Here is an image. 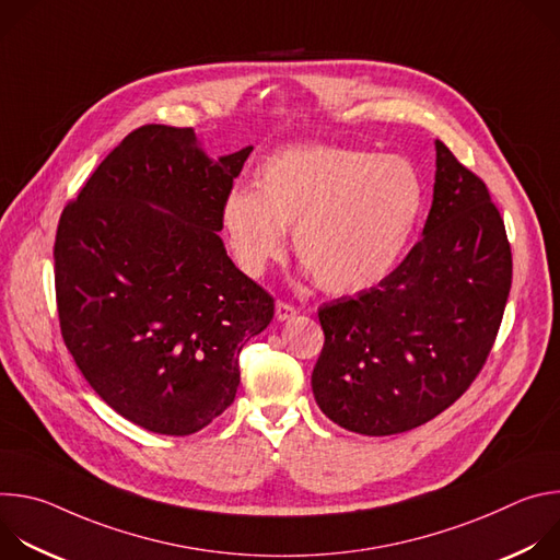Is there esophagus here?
I'll list each match as a JSON object with an SVG mask.
<instances>
[{
	"mask_svg": "<svg viewBox=\"0 0 560 560\" xmlns=\"http://www.w3.org/2000/svg\"><path fill=\"white\" fill-rule=\"evenodd\" d=\"M275 312H277L279 322H285V318H290V316H294L299 312V307L288 303V301H277V310Z\"/></svg>",
	"mask_w": 560,
	"mask_h": 560,
	"instance_id": "obj_1",
	"label": "esophagus"
}]
</instances>
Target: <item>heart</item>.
<instances>
[{
    "label": "heart",
    "instance_id": "heart-1",
    "mask_svg": "<svg viewBox=\"0 0 560 560\" xmlns=\"http://www.w3.org/2000/svg\"><path fill=\"white\" fill-rule=\"evenodd\" d=\"M425 201L423 182L404 156L341 145L283 150L257 171L255 190H232L223 228L248 275H261L294 248L332 294H354L385 279L404 257Z\"/></svg>",
    "mask_w": 560,
    "mask_h": 560
}]
</instances>
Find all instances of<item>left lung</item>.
I'll use <instances>...</instances> for the list:
<instances>
[{"instance_id": "1", "label": "left lung", "mask_w": 560, "mask_h": 560, "mask_svg": "<svg viewBox=\"0 0 560 560\" xmlns=\"http://www.w3.org/2000/svg\"><path fill=\"white\" fill-rule=\"evenodd\" d=\"M436 145L423 236L378 285L318 307L326 341L312 392L337 425L389 436L419 428L481 374L512 288V248L486 182Z\"/></svg>"}]
</instances>
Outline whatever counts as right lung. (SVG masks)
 Returning <instances> with one entry per match:
<instances>
[{
  "mask_svg": "<svg viewBox=\"0 0 560 560\" xmlns=\"http://www.w3.org/2000/svg\"><path fill=\"white\" fill-rule=\"evenodd\" d=\"M250 152L212 162L192 128L145 124L59 217L63 343L104 401L148 432L186 436L212 423L234 401L238 352L275 316L270 292L217 234Z\"/></svg>",
  "mask_w": 560,
  "mask_h": 560,
  "instance_id": "obj_1",
  "label": "right lung"
}]
</instances>
